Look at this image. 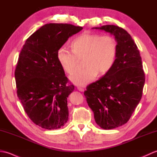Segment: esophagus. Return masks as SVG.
Wrapping results in <instances>:
<instances>
[{
  "mask_svg": "<svg viewBox=\"0 0 157 157\" xmlns=\"http://www.w3.org/2000/svg\"><path fill=\"white\" fill-rule=\"evenodd\" d=\"M78 90L79 91H80V92H84V89L83 88H82V87H78Z\"/></svg>",
  "mask_w": 157,
  "mask_h": 157,
  "instance_id": "1",
  "label": "esophagus"
}]
</instances>
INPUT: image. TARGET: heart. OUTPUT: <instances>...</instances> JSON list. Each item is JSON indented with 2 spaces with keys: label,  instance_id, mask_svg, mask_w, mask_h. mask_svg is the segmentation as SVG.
<instances>
[{
  "label": "heart",
  "instance_id": "obj_1",
  "mask_svg": "<svg viewBox=\"0 0 157 157\" xmlns=\"http://www.w3.org/2000/svg\"><path fill=\"white\" fill-rule=\"evenodd\" d=\"M72 50L61 46L56 58L62 69L72 75L78 67V59H82L85 67L71 77L75 84L85 86L99 75L109 73L114 65L117 56V42L111 35L83 34L73 40Z\"/></svg>",
  "mask_w": 157,
  "mask_h": 157
}]
</instances>
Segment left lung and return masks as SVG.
<instances>
[{
	"label": "left lung",
	"mask_w": 157,
	"mask_h": 157,
	"mask_svg": "<svg viewBox=\"0 0 157 157\" xmlns=\"http://www.w3.org/2000/svg\"><path fill=\"white\" fill-rule=\"evenodd\" d=\"M93 28L109 32L117 42V56L111 71L84 91L96 123L111 129L131 117L142 98L145 74L139 50L128 32L114 25Z\"/></svg>",
	"instance_id": "1"
}]
</instances>
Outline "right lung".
<instances>
[{"mask_svg":"<svg viewBox=\"0 0 157 157\" xmlns=\"http://www.w3.org/2000/svg\"><path fill=\"white\" fill-rule=\"evenodd\" d=\"M82 29L47 23L29 36L20 52L15 71L17 94L29 119L44 129H59L68 120L67 97L74 86L65 76L56 52Z\"/></svg>","mask_w":157,"mask_h":157,"instance_id":"add662e5","label":"right lung"}]
</instances>
